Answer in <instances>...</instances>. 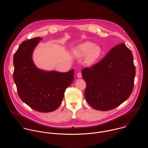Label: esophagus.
I'll return each mask as SVG.
<instances>
[{"label":"esophagus","instance_id":"obj_1","mask_svg":"<svg viewBox=\"0 0 148 148\" xmlns=\"http://www.w3.org/2000/svg\"><path fill=\"white\" fill-rule=\"evenodd\" d=\"M77 77H78V78H82V73H81L80 72H78V73H77Z\"/></svg>","mask_w":148,"mask_h":148}]
</instances>
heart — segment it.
<instances>
[{
  "mask_svg": "<svg viewBox=\"0 0 148 148\" xmlns=\"http://www.w3.org/2000/svg\"><path fill=\"white\" fill-rule=\"evenodd\" d=\"M73 53L78 58L87 55L85 63L90 65L93 63L100 57L101 49L99 45H95L94 42H85L76 47L73 50Z\"/></svg>",
  "mask_w": 148,
  "mask_h": 148,
  "instance_id": "b5f03b06",
  "label": "heart"
}]
</instances>
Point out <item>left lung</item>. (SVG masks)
I'll return each instance as SVG.
<instances>
[{
  "label": "left lung",
  "mask_w": 148,
  "mask_h": 148,
  "mask_svg": "<svg viewBox=\"0 0 148 148\" xmlns=\"http://www.w3.org/2000/svg\"><path fill=\"white\" fill-rule=\"evenodd\" d=\"M82 73L87 103L96 110L113 109L126 101L133 91L136 68L132 51L125 44H118Z\"/></svg>",
  "instance_id": "obj_1"
}]
</instances>
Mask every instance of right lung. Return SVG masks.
<instances>
[{
  "label": "right lung",
  "instance_id": "right-lung-1",
  "mask_svg": "<svg viewBox=\"0 0 148 148\" xmlns=\"http://www.w3.org/2000/svg\"><path fill=\"white\" fill-rule=\"evenodd\" d=\"M42 39L25 40L14 55V80L21 100L40 112L55 110L62 104L65 90L73 80L74 69L63 73L38 68L32 53Z\"/></svg>",
  "mask_w": 148,
  "mask_h": 148
}]
</instances>
